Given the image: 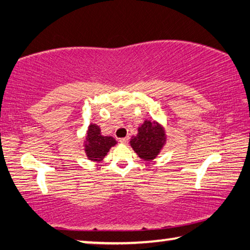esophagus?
<instances>
[{
	"instance_id": "obj_1",
	"label": "esophagus",
	"mask_w": 250,
	"mask_h": 250,
	"mask_svg": "<svg viewBox=\"0 0 250 250\" xmlns=\"http://www.w3.org/2000/svg\"><path fill=\"white\" fill-rule=\"evenodd\" d=\"M119 141H120L121 143H128V142H129V137L121 138V139H119Z\"/></svg>"
}]
</instances>
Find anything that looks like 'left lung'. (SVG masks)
Listing matches in <instances>:
<instances>
[{
  "mask_svg": "<svg viewBox=\"0 0 250 250\" xmlns=\"http://www.w3.org/2000/svg\"><path fill=\"white\" fill-rule=\"evenodd\" d=\"M166 141V133L162 126L155 121H145L139 126L138 134L132 137L130 145L141 159L152 161L160 153Z\"/></svg>",
  "mask_w": 250,
  "mask_h": 250,
  "instance_id": "8db88e82",
  "label": "left lung"
}]
</instances>
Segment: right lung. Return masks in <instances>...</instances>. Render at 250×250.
Listing matches in <instances>:
<instances>
[{
    "instance_id": "right-lung-1",
    "label": "right lung",
    "mask_w": 250,
    "mask_h": 250,
    "mask_svg": "<svg viewBox=\"0 0 250 250\" xmlns=\"http://www.w3.org/2000/svg\"><path fill=\"white\" fill-rule=\"evenodd\" d=\"M117 141L112 137H104L100 133V128L97 125H90L87 131L84 151L88 159L91 161H101Z\"/></svg>"
}]
</instances>
